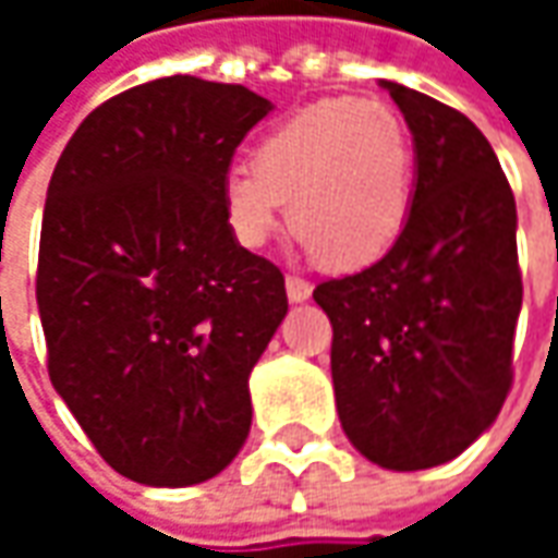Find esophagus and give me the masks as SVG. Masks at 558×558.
Listing matches in <instances>:
<instances>
[{
  "label": "esophagus",
  "mask_w": 558,
  "mask_h": 558,
  "mask_svg": "<svg viewBox=\"0 0 558 558\" xmlns=\"http://www.w3.org/2000/svg\"><path fill=\"white\" fill-rule=\"evenodd\" d=\"M313 286L307 279H301V276H286V294H289L291 304H301V301H307L311 298Z\"/></svg>",
  "instance_id": "esophagus-1"
}]
</instances>
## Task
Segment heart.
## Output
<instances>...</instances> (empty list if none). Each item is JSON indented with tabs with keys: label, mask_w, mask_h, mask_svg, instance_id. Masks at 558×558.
Here are the masks:
<instances>
[{
	"label": "heart",
	"mask_w": 558,
	"mask_h": 558,
	"mask_svg": "<svg viewBox=\"0 0 558 558\" xmlns=\"http://www.w3.org/2000/svg\"><path fill=\"white\" fill-rule=\"evenodd\" d=\"M254 167L220 180L229 232L264 247L289 202L291 232L332 269H356L395 245L413 202V145L381 101L326 98L276 123L254 145Z\"/></svg>",
	"instance_id": "1"
}]
</instances>
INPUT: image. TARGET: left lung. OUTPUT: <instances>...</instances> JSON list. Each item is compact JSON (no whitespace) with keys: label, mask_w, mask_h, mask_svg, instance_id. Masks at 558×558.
<instances>
[{"label":"left lung","mask_w":558,"mask_h":558,"mask_svg":"<svg viewBox=\"0 0 558 558\" xmlns=\"http://www.w3.org/2000/svg\"><path fill=\"white\" fill-rule=\"evenodd\" d=\"M413 133L416 189L391 251L313 301L332 323L348 440L381 469L450 462L494 425L522 311L515 198L472 120L381 80Z\"/></svg>","instance_id":"8db88e82"}]
</instances>
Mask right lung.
Segmentation results:
<instances>
[{"instance_id": "right-lung-1", "label": "right lung", "mask_w": 558, "mask_h": 558, "mask_svg": "<svg viewBox=\"0 0 558 558\" xmlns=\"http://www.w3.org/2000/svg\"><path fill=\"white\" fill-rule=\"evenodd\" d=\"M269 111L245 86L161 76L98 105L54 163L36 269L49 378L130 482H207L251 432L247 375L289 298L229 232L220 180Z\"/></svg>"}]
</instances>
